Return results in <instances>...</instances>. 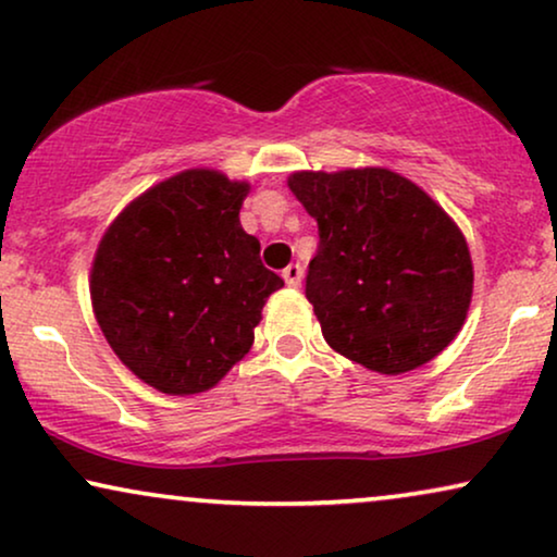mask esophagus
Returning a JSON list of instances; mask_svg holds the SVG:
<instances>
[{
    "label": "esophagus",
    "mask_w": 557,
    "mask_h": 557,
    "mask_svg": "<svg viewBox=\"0 0 557 557\" xmlns=\"http://www.w3.org/2000/svg\"><path fill=\"white\" fill-rule=\"evenodd\" d=\"M301 276H304V269L299 263H292V265H286V269H284V281L292 288L301 286Z\"/></svg>",
    "instance_id": "esophagus-1"
}]
</instances>
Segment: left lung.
<instances>
[{
  "mask_svg": "<svg viewBox=\"0 0 557 557\" xmlns=\"http://www.w3.org/2000/svg\"><path fill=\"white\" fill-rule=\"evenodd\" d=\"M319 225L307 299L334 352L380 375L431 362L467 322L474 265L461 227L385 166L294 172Z\"/></svg>",
  "mask_w": 557,
  "mask_h": 557,
  "instance_id": "obj_1",
  "label": "left lung"
}]
</instances>
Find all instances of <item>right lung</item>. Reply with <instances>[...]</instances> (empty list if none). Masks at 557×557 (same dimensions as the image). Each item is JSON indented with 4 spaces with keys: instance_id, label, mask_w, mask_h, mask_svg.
Instances as JSON below:
<instances>
[{
    "instance_id": "add662e5",
    "label": "right lung",
    "mask_w": 557,
    "mask_h": 557,
    "mask_svg": "<svg viewBox=\"0 0 557 557\" xmlns=\"http://www.w3.org/2000/svg\"><path fill=\"white\" fill-rule=\"evenodd\" d=\"M248 182L210 166L149 187L106 227L90 304L106 342L141 383L166 395L215 387L253 345L284 278L240 225Z\"/></svg>"
}]
</instances>
